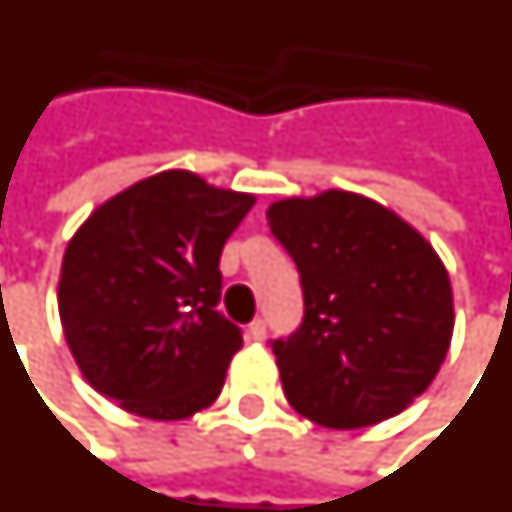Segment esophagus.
Wrapping results in <instances>:
<instances>
[{"mask_svg":"<svg viewBox=\"0 0 512 512\" xmlns=\"http://www.w3.org/2000/svg\"><path fill=\"white\" fill-rule=\"evenodd\" d=\"M249 339H252V342H263V339H266V320L257 317V320L249 323Z\"/></svg>","mask_w":512,"mask_h":512,"instance_id":"1","label":"esophagus"}]
</instances>
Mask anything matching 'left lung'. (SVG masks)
Masks as SVG:
<instances>
[{"instance_id": "obj_1", "label": "left lung", "mask_w": 512, "mask_h": 512, "mask_svg": "<svg viewBox=\"0 0 512 512\" xmlns=\"http://www.w3.org/2000/svg\"><path fill=\"white\" fill-rule=\"evenodd\" d=\"M266 217L304 287V323L274 342L293 410L325 429L407 410L437 377L456 320L437 249L396 211L347 189L276 200Z\"/></svg>"}]
</instances>
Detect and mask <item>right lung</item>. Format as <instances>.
<instances>
[{
    "mask_svg": "<svg viewBox=\"0 0 512 512\" xmlns=\"http://www.w3.org/2000/svg\"><path fill=\"white\" fill-rule=\"evenodd\" d=\"M255 195L162 170L86 217L64 249L59 317L94 391L149 420L214 404L241 331L217 312L219 255Z\"/></svg>",
    "mask_w": 512,
    "mask_h": 512,
    "instance_id": "1",
    "label": "right lung"
}]
</instances>
